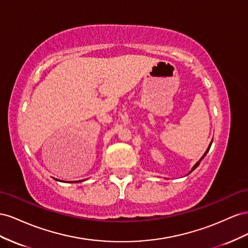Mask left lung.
I'll return each instance as SVG.
<instances>
[{
    "mask_svg": "<svg viewBox=\"0 0 248 248\" xmlns=\"http://www.w3.org/2000/svg\"><path fill=\"white\" fill-rule=\"evenodd\" d=\"M211 144H212V142H211ZM211 144H210V145H209V147H208V150H207V151H206V153H204V154H203V155H202V158H201V160H200V161H199V162H197V163H196V164H195V165H194V166H193V168H192V170H191V171H190V172H192V171H193V170H194V169H195V168H196V167H197V166H199V165H200V163H201V161H202V159H203V158H204V155H207V153H208V152H209V150H210V147H211Z\"/></svg>",
    "mask_w": 248,
    "mask_h": 248,
    "instance_id": "left-lung-1",
    "label": "left lung"
}]
</instances>
